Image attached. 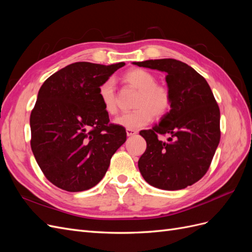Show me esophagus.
Returning <instances> with one entry per match:
<instances>
[{"label": "esophagus", "instance_id": "esophagus-1", "mask_svg": "<svg viewBox=\"0 0 252 252\" xmlns=\"http://www.w3.org/2000/svg\"><path fill=\"white\" fill-rule=\"evenodd\" d=\"M126 133H127V136H133L138 133V131L134 130V129H126Z\"/></svg>", "mask_w": 252, "mask_h": 252}]
</instances>
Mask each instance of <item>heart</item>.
<instances>
[{"mask_svg":"<svg viewBox=\"0 0 252 252\" xmlns=\"http://www.w3.org/2000/svg\"><path fill=\"white\" fill-rule=\"evenodd\" d=\"M124 81L139 90L131 112L123 113L114 119V123L127 129H140L149 124L154 116L163 118L171 109L172 95L170 90L157 83V78L150 71L142 68H133L127 71ZM98 98L105 111L109 114L118 112L116 84L113 80L104 81L97 90Z\"/></svg>","mask_w":252,"mask_h":252,"instance_id":"obj_1","label":"heart"}]
</instances>
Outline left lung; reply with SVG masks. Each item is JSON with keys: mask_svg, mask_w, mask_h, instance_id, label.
<instances>
[{"mask_svg": "<svg viewBox=\"0 0 252 252\" xmlns=\"http://www.w3.org/2000/svg\"><path fill=\"white\" fill-rule=\"evenodd\" d=\"M133 64L165 71L172 95L171 109L159 124L140 131L147 143L138 163L140 172L154 187L186 188L204 177L216 154L220 139L219 105L207 81L181 61L161 59ZM159 134L170 138L161 141Z\"/></svg>", "mask_w": 252, "mask_h": 252, "instance_id": "left-lung-1", "label": "left lung"}]
</instances>
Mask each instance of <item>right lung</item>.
Segmentation results:
<instances>
[{"label":"right lung","instance_id":"1","mask_svg":"<svg viewBox=\"0 0 252 252\" xmlns=\"http://www.w3.org/2000/svg\"><path fill=\"white\" fill-rule=\"evenodd\" d=\"M124 65L77 62L41 86L30 114V146L55 186L69 192L93 188L125 143V128L109 123L97 94L101 84Z\"/></svg>","mask_w":252,"mask_h":252}]
</instances>
